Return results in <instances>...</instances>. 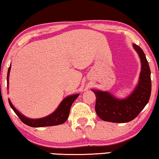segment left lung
<instances>
[{"label": "left lung", "mask_w": 159, "mask_h": 159, "mask_svg": "<svg viewBox=\"0 0 159 159\" xmlns=\"http://www.w3.org/2000/svg\"><path fill=\"white\" fill-rule=\"evenodd\" d=\"M134 47L142 62L139 82L134 92L126 99H119L108 92L93 91L97 97L96 113L104 121L125 123L134 120L150 99L152 87L150 66L142 48L136 44Z\"/></svg>", "instance_id": "obj_1"}]
</instances>
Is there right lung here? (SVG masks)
<instances>
[{"mask_svg": "<svg viewBox=\"0 0 159 159\" xmlns=\"http://www.w3.org/2000/svg\"><path fill=\"white\" fill-rule=\"evenodd\" d=\"M10 68L11 66H9L7 73V85L9 84V76ZM78 96H79V94H74L68 96V97L65 98L62 101V102L60 103V106L57 107V109L54 113L49 116H48L38 119H32L26 118V117H25L24 116L21 114L20 113L18 112L15 108V107L11 105L10 100H9V102L11 107L14 111V112L16 113L17 116L19 117V119L24 124L28 125V126L33 127L54 126V125L63 124L65 121L67 120L68 115H69L70 107H71L74 102L75 101V99L78 97Z\"/></svg>", "mask_w": 159, "mask_h": 159, "instance_id": "obj_1", "label": "right lung"}]
</instances>
